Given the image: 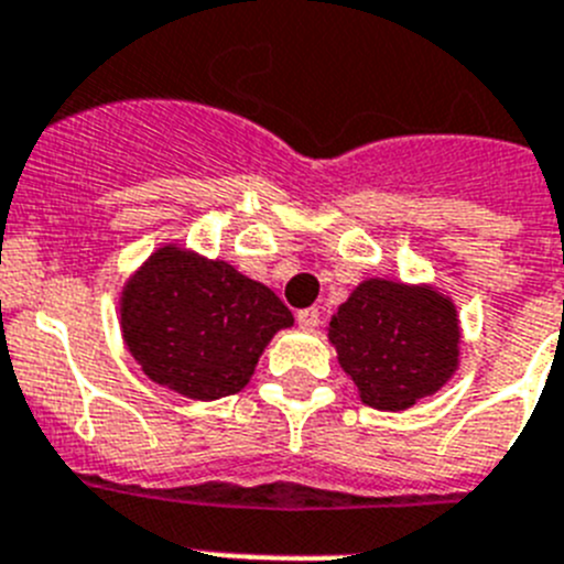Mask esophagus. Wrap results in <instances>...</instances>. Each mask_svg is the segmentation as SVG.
<instances>
[{
	"label": "esophagus",
	"mask_w": 564,
	"mask_h": 564,
	"mask_svg": "<svg viewBox=\"0 0 564 564\" xmlns=\"http://www.w3.org/2000/svg\"><path fill=\"white\" fill-rule=\"evenodd\" d=\"M297 326L306 328V332L317 328L319 326V308H314V306L301 308V312H297Z\"/></svg>",
	"instance_id": "esophagus-1"
}]
</instances>
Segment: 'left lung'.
I'll return each mask as SVG.
<instances>
[{
  "instance_id": "left-lung-1",
  "label": "left lung",
  "mask_w": 564,
  "mask_h": 564,
  "mask_svg": "<svg viewBox=\"0 0 564 564\" xmlns=\"http://www.w3.org/2000/svg\"><path fill=\"white\" fill-rule=\"evenodd\" d=\"M343 370L377 410H408L458 368V314L430 286L359 283L328 323Z\"/></svg>"
}]
</instances>
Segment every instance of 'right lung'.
Here are the masks:
<instances>
[{"label": "right lung", "mask_w": 564, "mask_h": 564, "mask_svg": "<svg viewBox=\"0 0 564 564\" xmlns=\"http://www.w3.org/2000/svg\"><path fill=\"white\" fill-rule=\"evenodd\" d=\"M120 326L145 377L210 402L250 382L272 334L292 326V312L230 263L160 247L126 283Z\"/></svg>", "instance_id": "obj_1"}]
</instances>
